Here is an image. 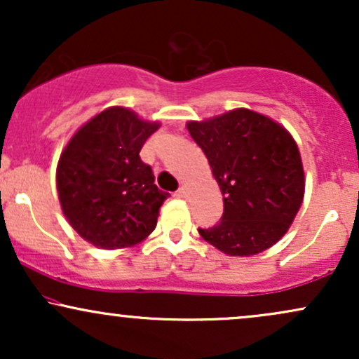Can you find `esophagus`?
Listing matches in <instances>:
<instances>
[{"instance_id": "1", "label": "esophagus", "mask_w": 359, "mask_h": 359, "mask_svg": "<svg viewBox=\"0 0 359 359\" xmlns=\"http://www.w3.org/2000/svg\"><path fill=\"white\" fill-rule=\"evenodd\" d=\"M177 196L179 197H187V187L182 185V187H179V191H177Z\"/></svg>"}]
</instances>
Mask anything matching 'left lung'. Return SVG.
I'll return each mask as SVG.
<instances>
[{
    "mask_svg": "<svg viewBox=\"0 0 359 359\" xmlns=\"http://www.w3.org/2000/svg\"><path fill=\"white\" fill-rule=\"evenodd\" d=\"M187 130L224 196L221 221L199 228L201 236L231 257H250L275 245L294 221L306 187L290 133L250 109L191 121Z\"/></svg>",
    "mask_w": 359,
    "mask_h": 359,
    "instance_id": "1",
    "label": "left lung"
}]
</instances>
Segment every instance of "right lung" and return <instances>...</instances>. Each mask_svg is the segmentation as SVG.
<instances>
[{"label": "right lung", "instance_id": "right-lung-1", "mask_svg": "<svg viewBox=\"0 0 359 359\" xmlns=\"http://www.w3.org/2000/svg\"><path fill=\"white\" fill-rule=\"evenodd\" d=\"M158 123L109 108L86 123L62 151L57 191L62 211L97 248L133 246L155 229L168 194L155 185L140 150Z\"/></svg>", "mask_w": 359, "mask_h": 359}]
</instances>
